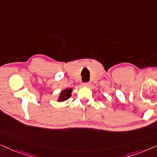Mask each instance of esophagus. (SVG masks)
Returning a JSON list of instances; mask_svg holds the SVG:
<instances>
[{"mask_svg": "<svg viewBox=\"0 0 157 157\" xmlns=\"http://www.w3.org/2000/svg\"><path fill=\"white\" fill-rule=\"evenodd\" d=\"M90 85H91V83H83V86H84V87H89Z\"/></svg>", "mask_w": 157, "mask_h": 157, "instance_id": "34e87169", "label": "esophagus"}]
</instances>
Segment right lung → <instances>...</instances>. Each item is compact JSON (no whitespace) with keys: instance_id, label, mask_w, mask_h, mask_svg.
Here are the masks:
<instances>
[{"instance_id":"1","label":"right lung","mask_w":157,"mask_h":157,"mask_svg":"<svg viewBox=\"0 0 157 157\" xmlns=\"http://www.w3.org/2000/svg\"><path fill=\"white\" fill-rule=\"evenodd\" d=\"M73 91L72 89H69V88H66V89H63V91H61L60 93L59 98H58L57 101L58 102H63L65 101L68 100L71 96V92Z\"/></svg>"}]
</instances>
